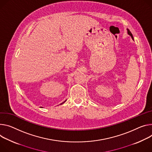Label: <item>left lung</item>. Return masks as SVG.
<instances>
[{
    "instance_id": "8db88e82",
    "label": "left lung",
    "mask_w": 152,
    "mask_h": 152,
    "mask_svg": "<svg viewBox=\"0 0 152 152\" xmlns=\"http://www.w3.org/2000/svg\"><path fill=\"white\" fill-rule=\"evenodd\" d=\"M127 33H128V34H129V35H130V36H131V37L132 38V39H133V35H132V33L130 31V30H129V29H127Z\"/></svg>"
}]
</instances>
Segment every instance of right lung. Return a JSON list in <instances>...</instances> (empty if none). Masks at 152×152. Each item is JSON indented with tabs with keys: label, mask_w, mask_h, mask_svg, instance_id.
Here are the masks:
<instances>
[{
	"label": "right lung",
	"mask_w": 152,
	"mask_h": 152,
	"mask_svg": "<svg viewBox=\"0 0 152 152\" xmlns=\"http://www.w3.org/2000/svg\"><path fill=\"white\" fill-rule=\"evenodd\" d=\"M65 101H66V100H65V101H64V102H62V103H61V104H63V103H64V102H65Z\"/></svg>",
	"instance_id": "obj_1"
}]
</instances>
